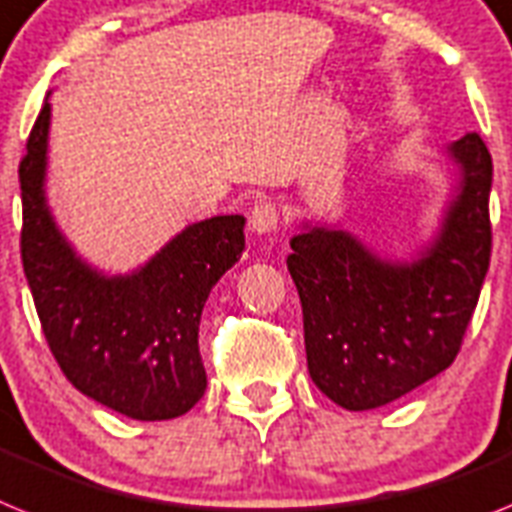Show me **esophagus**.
I'll use <instances>...</instances> for the list:
<instances>
[{
	"label": "esophagus",
	"mask_w": 512,
	"mask_h": 512,
	"mask_svg": "<svg viewBox=\"0 0 512 512\" xmlns=\"http://www.w3.org/2000/svg\"><path fill=\"white\" fill-rule=\"evenodd\" d=\"M280 225V206L274 201H259V204L251 209V230L266 235V232H274Z\"/></svg>",
	"instance_id": "1"
}]
</instances>
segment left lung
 Segmentation results:
<instances>
[{
	"mask_svg": "<svg viewBox=\"0 0 512 512\" xmlns=\"http://www.w3.org/2000/svg\"><path fill=\"white\" fill-rule=\"evenodd\" d=\"M460 190L432 248L392 264L353 235L311 227L287 269L303 306L308 374L348 411L403 398L458 356L492 256V156L479 133L450 146Z\"/></svg>",
	"mask_w": 512,
	"mask_h": 512,
	"instance_id": "1",
	"label": "left lung"
}]
</instances>
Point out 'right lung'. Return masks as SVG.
<instances>
[{
    "instance_id": "1",
    "label": "right lung",
    "mask_w": 512,
    "mask_h": 512,
    "mask_svg": "<svg viewBox=\"0 0 512 512\" xmlns=\"http://www.w3.org/2000/svg\"><path fill=\"white\" fill-rule=\"evenodd\" d=\"M49 104L20 159V256L54 361L96 403L138 421L188 413L206 390L198 322L211 287L246 248V219L211 217L185 227L128 277L83 264L44 201Z\"/></svg>"
}]
</instances>
